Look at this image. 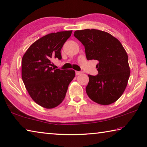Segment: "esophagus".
I'll return each mask as SVG.
<instances>
[{"label":"esophagus","mask_w":147,"mask_h":147,"mask_svg":"<svg viewBox=\"0 0 147 147\" xmlns=\"http://www.w3.org/2000/svg\"><path fill=\"white\" fill-rule=\"evenodd\" d=\"M82 74V72L80 71H76V75H80V74Z\"/></svg>","instance_id":"obj_1"}]
</instances>
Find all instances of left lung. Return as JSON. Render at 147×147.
<instances>
[{
  "label": "left lung",
  "mask_w": 147,
  "mask_h": 147,
  "mask_svg": "<svg viewBox=\"0 0 147 147\" xmlns=\"http://www.w3.org/2000/svg\"><path fill=\"white\" fill-rule=\"evenodd\" d=\"M74 36L84 46L87 59L98 61V74L88 75V96L100 105L115 102L126 89L130 73L128 55L121 42L109 33L94 29L75 31Z\"/></svg>",
  "instance_id": "1"
}]
</instances>
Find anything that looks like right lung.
<instances>
[{
  "mask_svg": "<svg viewBox=\"0 0 147 147\" xmlns=\"http://www.w3.org/2000/svg\"><path fill=\"white\" fill-rule=\"evenodd\" d=\"M73 31L42 36L31 44L22 60V78L29 96L42 107L53 109L64 100L68 86L75 76L73 69L52 67L54 58L62 59L60 51Z\"/></svg>",
  "mask_w": 147,
  "mask_h": 147,
  "instance_id": "obj_1",
  "label": "right lung"
}]
</instances>
